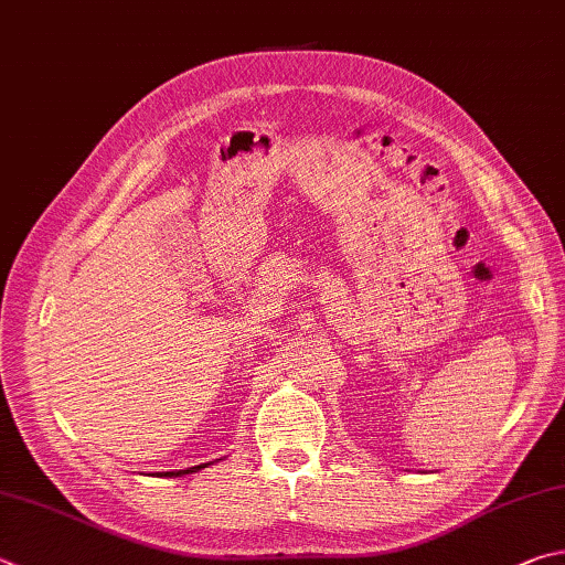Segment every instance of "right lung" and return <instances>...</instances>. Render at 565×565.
<instances>
[{
	"label": "right lung",
	"instance_id": "add662e5",
	"mask_svg": "<svg viewBox=\"0 0 565 565\" xmlns=\"http://www.w3.org/2000/svg\"><path fill=\"white\" fill-rule=\"evenodd\" d=\"M207 465H198V467H190V469H175V471H160V477H182V475H192V471H200Z\"/></svg>",
	"mask_w": 565,
	"mask_h": 565
}]
</instances>
